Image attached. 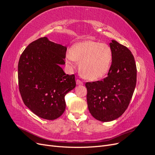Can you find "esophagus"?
<instances>
[{"label":"esophagus","mask_w":155,"mask_h":155,"mask_svg":"<svg viewBox=\"0 0 155 155\" xmlns=\"http://www.w3.org/2000/svg\"><path fill=\"white\" fill-rule=\"evenodd\" d=\"M83 82L79 80V79H77L76 80V85H83Z\"/></svg>","instance_id":"esophagus-1"}]
</instances>
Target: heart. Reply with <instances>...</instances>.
<instances>
[{
  "label": "heart",
  "mask_w": 155,
  "mask_h": 155,
  "mask_svg": "<svg viewBox=\"0 0 155 155\" xmlns=\"http://www.w3.org/2000/svg\"><path fill=\"white\" fill-rule=\"evenodd\" d=\"M67 58L71 67L75 61H79V68L83 76L89 80H96L109 72L112 52L106 43L87 40L74 44L67 53Z\"/></svg>",
  "instance_id": "obj_1"
}]
</instances>
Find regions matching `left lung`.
Segmentation results:
<instances>
[{"label":"left lung","mask_w":155,"mask_h":155,"mask_svg":"<svg viewBox=\"0 0 155 155\" xmlns=\"http://www.w3.org/2000/svg\"><path fill=\"white\" fill-rule=\"evenodd\" d=\"M109 45L112 59L107 77L85 84L88 110L94 118L104 122L124 114L137 83V66L131 51L114 40Z\"/></svg>","instance_id":"1"}]
</instances>
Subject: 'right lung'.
Returning a JSON list of instances; mask_svg holds the SVG:
<instances>
[{"instance_id": "1", "label": "right lung", "mask_w": 155, "mask_h": 155, "mask_svg": "<svg viewBox=\"0 0 155 155\" xmlns=\"http://www.w3.org/2000/svg\"><path fill=\"white\" fill-rule=\"evenodd\" d=\"M67 46L46 37L32 42L18 64L19 91L25 105L41 118L57 119L66 108L64 96L76 87L74 75L64 73Z\"/></svg>"}]
</instances>
